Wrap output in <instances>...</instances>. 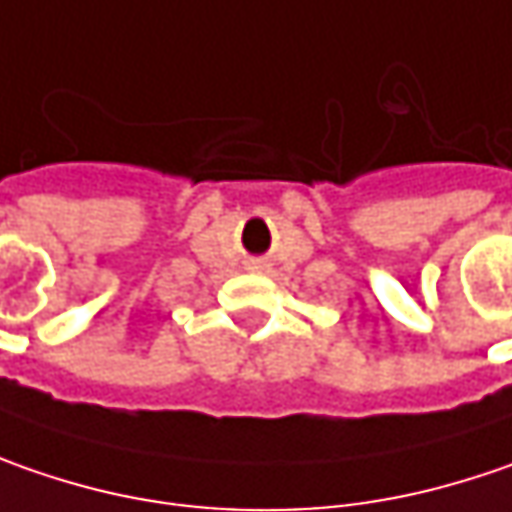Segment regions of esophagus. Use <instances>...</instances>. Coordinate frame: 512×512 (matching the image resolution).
Returning <instances> with one entry per match:
<instances>
[{"label":"esophagus","instance_id":"1","mask_svg":"<svg viewBox=\"0 0 512 512\" xmlns=\"http://www.w3.org/2000/svg\"><path fill=\"white\" fill-rule=\"evenodd\" d=\"M252 269H255V272H263V269H266V263H260V260H255V263H252Z\"/></svg>","mask_w":512,"mask_h":512}]
</instances>
